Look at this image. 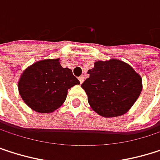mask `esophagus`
<instances>
[{
  "instance_id": "esophagus-1",
  "label": "esophagus",
  "mask_w": 160,
  "mask_h": 160,
  "mask_svg": "<svg viewBox=\"0 0 160 160\" xmlns=\"http://www.w3.org/2000/svg\"><path fill=\"white\" fill-rule=\"evenodd\" d=\"M84 80H85V76H84V75H82V76H80V77H79V81H80V83H81V84L84 82Z\"/></svg>"
}]
</instances>
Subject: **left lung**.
Segmentation results:
<instances>
[{
  "instance_id": "1",
  "label": "left lung",
  "mask_w": 160,
  "mask_h": 160,
  "mask_svg": "<svg viewBox=\"0 0 160 160\" xmlns=\"http://www.w3.org/2000/svg\"><path fill=\"white\" fill-rule=\"evenodd\" d=\"M89 77L81 85L90 107L100 116L115 118L126 114L139 98L142 78L131 66L119 59L96 61Z\"/></svg>"
}]
</instances>
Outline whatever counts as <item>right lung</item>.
Returning a JSON list of instances; mask_svg holds the SVG:
<instances>
[{"label":"right lung","instance_id":"1","mask_svg":"<svg viewBox=\"0 0 160 160\" xmlns=\"http://www.w3.org/2000/svg\"><path fill=\"white\" fill-rule=\"evenodd\" d=\"M69 68H63L59 58L44 59L28 67L18 81L22 100L38 113H52L66 100L68 89L79 85Z\"/></svg>","mask_w":160,"mask_h":160}]
</instances>
